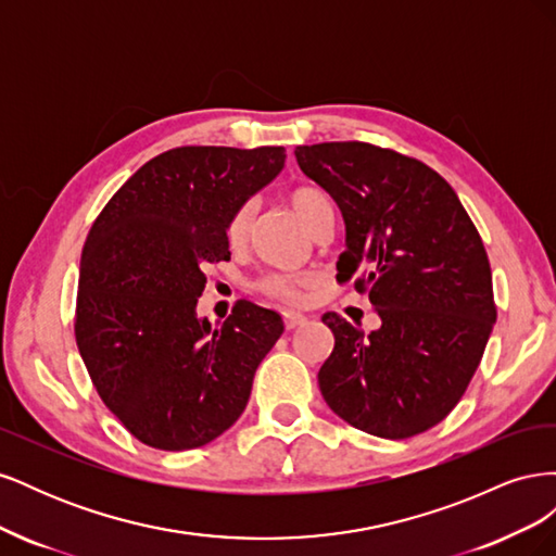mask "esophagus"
I'll return each mask as SVG.
<instances>
[{
  "label": "esophagus",
  "instance_id": "1",
  "mask_svg": "<svg viewBox=\"0 0 556 556\" xmlns=\"http://www.w3.org/2000/svg\"><path fill=\"white\" fill-rule=\"evenodd\" d=\"M282 319H285V327L288 329H296V327H301V325H306V315H301V313H282Z\"/></svg>",
  "mask_w": 556,
  "mask_h": 556
}]
</instances>
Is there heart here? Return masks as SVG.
Instances as JSON below:
<instances>
[{
    "instance_id": "1",
    "label": "heart",
    "mask_w": 556,
    "mask_h": 556,
    "mask_svg": "<svg viewBox=\"0 0 556 556\" xmlns=\"http://www.w3.org/2000/svg\"><path fill=\"white\" fill-rule=\"evenodd\" d=\"M290 204L296 211V215L301 220L306 223L308 229H313L317 225V220L323 215L331 213V201L327 199V194L323 190L313 188V185H301V188H294L290 194ZM252 201L243 204L237 213L229 217L227 223V241L231 245H241L248 239L250 231V223H252ZM311 276L308 274H280V271H271L264 274L255 280V288L266 294L268 299L280 301V304H299L301 294L311 285Z\"/></svg>"
}]
</instances>
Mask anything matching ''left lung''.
<instances>
[{
  "label": "left lung",
  "instance_id": "left-lung-1",
  "mask_svg": "<svg viewBox=\"0 0 556 556\" xmlns=\"http://www.w3.org/2000/svg\"><path fill=\"white\" fill-rule=\"evenodd\" d=\"M296 162L345 220L336 282L355 280L380 315L364 333L325 313L333 350L317 374L327 406L380 439H410L452 413L496 323L492 268L450 182L364 141L296 146Z\"/></svg>",
  "mask_w": 556,
  "mask_h": 556
}]
</instances>
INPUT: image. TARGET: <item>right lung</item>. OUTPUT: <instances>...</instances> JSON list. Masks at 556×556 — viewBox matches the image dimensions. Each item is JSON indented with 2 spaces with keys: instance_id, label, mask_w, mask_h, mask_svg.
Wrapping results in <instances>:
<instances>
[{
  "instance_id": "add662e5",
  "label": "right lung",
  "mask_w": 556,
  "mask_h": 556,
  "mask_svg": "<svg viewBox=\"0 0 556 556\" xmlns=\"http://www.w3.org/2000/svg\"><path fill=\"white\" fill-rule=\"evenodd\" d=\"M282 146H182L117 190L80 255L74 333L97 394L134 439L194 450L225 433L282 333L278 313L237 301L197 317L206 264L229 260L227 223L274 180Z\"/></svg>"
}]
</instances>
